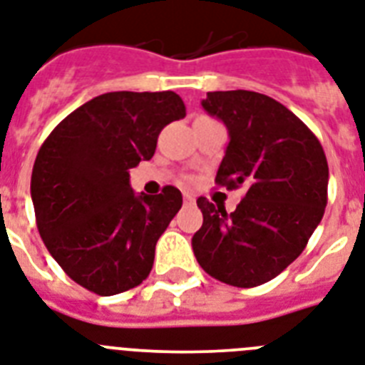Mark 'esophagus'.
Masks as SVG:
<instances>
[{
	"label": "esophagus",
	"mask_w": 365,
	"mask_h": 365,
	"mask_svg": "<svg viewBox=\"0 0 365 365\" xmlns=\"http://www.w3.org/2000/svg\"><path fill=\"white\" fill-rule=\"evenodd\" d=\"M185 203L188 205H194L195 200H194V195H190V194H185Z\"/></svg>",
	"instance_id": "esophagus-1"
}]
</instances>
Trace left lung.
Listing matches in <instances>:
<instances>
[{"label":"left lung","mask_w":365,"mask_h":365,"mask_svg":"<svg viewBox=\"0 0 365 365\" xmlns=\"http://www.w3.org/2000/svg\"><path fill=\"white\" fill-rule=\"evenodd\" d=\"M201 104L230 130L216 185L242 188L244 197L233 212H225L201 195L203 225L192 237V248L212 278L257 287L302 254L323 218L327 156L317 135L270 96L212 91Z\"/></svg>","instance_id":"8db88e82"}]
</instances>
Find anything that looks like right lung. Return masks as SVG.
Returning <instances> with one entry per match:
<instances>
[{
	"mask_svg": "<svg viewBox=\"0 0 365 365\" xmlns=\"http://www.w3.org/2000/svg\"><path fill=\"white\" fill-rule=\"evenodd\" d=\"M186 115L177 93L95 96L50 132L31 173L38 233L68 278L101 297L149 276L156 242L182 205L175 186L135 195L128 170L155 155L158 134Z\"/></svg>",
	"mask_w": 365,
	"mask_h": 365,
	"instance_id": "add662e5",
	"label": "right lung"
}]
</instances>
